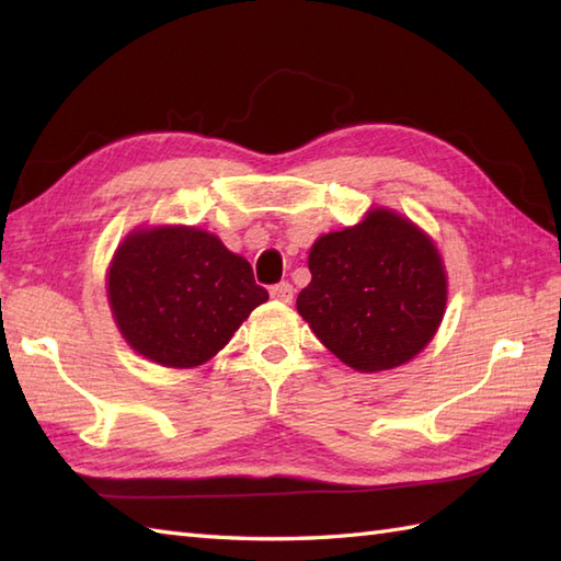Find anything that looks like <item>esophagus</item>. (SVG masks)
I'll return each instance as SVG.
<instances>
[{"label":"esophagus","instance_id":"obj_1","mask_svg":"<svg viewBox=\"0 0 561 561\" xmlns=\"http://www.w3.org/2000/svg\"><path fill=\"white\" fill-rule=\"evenodd\" d=\"M270 296L282 304H289L294 299V287L289 282H279V284H274V287H270Z\"/></svg>","mask_w":561,"mask_h":561}]
</instances>
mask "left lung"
I'll use <instances>...</instances> for the list:
<instances>
[{"label": "left lung", "instance_id": "obj_1", "mask_svg": "<svg viewBox=\"0 0 561 561\" xmlns=\"http://www.w3.org/2000/svg\"><path fill=\"white\" fill-rule=\"evenodd\" d=\"M311 284L296 308L316 337L356 371H386L420 354L444 318L446 272L408 219L374 209L352 229L320 236Z\"/></svg>", "mask_w": 561, "mask_h": 561}]
</instances>
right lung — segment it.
Segmentation results:
<instances>
[{
	"label": "right lung",
	"instance_id": "right-lung-1",
	"mask_svg": "<svg viewBox=\"0 0 561 561\" xmlns=\"http://www.w3.org/2000/svg\"><path fill=\"white\" fill-rule=\"evenodd\" d=\"M108 299L129 347L161 366L187 368L211 359L267 301V289L217 236L163 226L135 231L117 248Z\"/></svg>",
	"mask_w": 561,
	"mask_h": 561
}]
</instances>
